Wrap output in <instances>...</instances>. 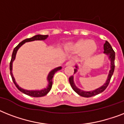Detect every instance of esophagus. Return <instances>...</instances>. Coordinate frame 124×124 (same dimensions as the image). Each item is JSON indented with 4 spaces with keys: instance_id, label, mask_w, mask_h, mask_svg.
Listing matches in <instances>:
<instances>
[{
    "instance_id": "obj_1",
    "label": "esophagus",
    "mask_w": 124,
    "mask_h": 124,
    "mask_svg": "<svg viewBox=\"0 0 124 124\" xmlns=\"http://www.w3.org/2000/svg\"><path fill=\"white\" fill-rule=\"evenodd\" d=\"M74 65V63L71 61H68L66 63V66H73Z\"/></svg>"
}]
</instances>
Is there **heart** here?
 I'll return each mask as SVG.
<instances>
[{
	"instance_id": "obj_1",
	"label": "heart",
	"mask_w": 124,
	"mask_h": 124,
	"mask_svg": "<svg viewBox=\"0 0 124 124\" xmlns=\"http://www.w3.org/2000/svg\"><path fill=\"white\" fill-rule=\"evenodd\" d=\"M66 51L79 53L82 60H89L94 56L98 50V45L92 40L82 39L71 42L68 43L65 47Z\"/></svg>"
}]
</instances>
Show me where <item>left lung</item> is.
<instances>
[{
  "label": "left lung",
  "mask_w": 124,
  "mask_h": 124,
  "mask_svg": "<svg viewBox=\"0 0 124 124\" xmlns=\"http://www.w3.org/2000/svg\"><path fill=\"white\" fill-rule=\"evenodd\" d=\"M104 53L108 56V59L110 60V70L109 71V74H108L106 81L105 82V83L102 85H101L98 88L95 89L94 90L87 91L82 90V89H80L76 86L75 82H74V76L72 75L69 78V81H70V85H71L72 89L78 94H79L80 96H83V97H91V96H95L96 94H100L102 92H103L106 89V87H108V84H109V83L110 82V80H111V78L112 75L113 74L114 70H115V53L112 48L111 46L110 45V44L108 41H106L105 44H104ZM78 67L79 66H78V64H76L75 69L74 70V71H75L74 74L77 73V72L78 71V70L79 69Z\"/></svg>",
  "instance_id": "1"
}]
</instances>
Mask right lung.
Segmentation results:
<instances>
[{
	"mask_svg": "<svg viewBox=\"0 0 124 124\" xmlns=\"http://www.w3.org/2000/svg\"><path fill=\"white\" fill-rule=\"evenodd\" d=\"M48 37V35H36L32 37L30 39H26L22 40L21 42H20L18 44L17 46H16L13 49L12 53V56H11V60L10 64H9V69H10V75L11 77V78L13 80V82H14L15 86L17 87L18 90L21 91L22 93H24V94L29 95V96H33V97H41V96H44L45 95H46L49 91H50L52 87L53 84V77L54 76V73H56L57 71H59L62 69L61 66H59L58 68H54L53 70L49 71V74L47 75V85L46 88L42 89H39V90H28V89H25L22 88L21 87L19 86L18 84L15 81V78L13 77V75L12 70H13V62L15 60V57H16V53L18 51V49L20 48V47L22 46V45L24 44L26 42H33L35 40H45L47 39V38Z\"/></svg>",
	"mask_w": 124,
	"mask_h": 124,
	"instance_id": "right-lung-1",
	"label": "right lung"
}]
</instances>
